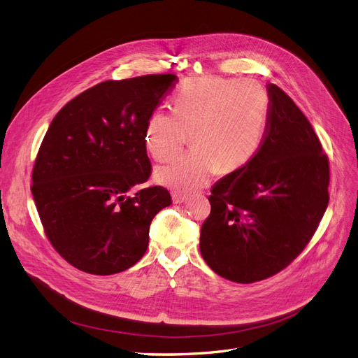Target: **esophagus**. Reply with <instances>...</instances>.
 Instances as JSON below:
<instances>
[{"label": "esophagus", "mask_w": 358, "mask_h": 358, "mask_svg": "<svg viewBox=\"0 0 358 358\" xmlns=\"http://www.w3.org/2000/svg\"><path fill=\"white\" fill-rule=\"evenodd\" d=\"M172 199H173L175 203H183V202L187 201V195L179 194V192H173V194H172Z\"/></svg>", "instance_id": "34e87169"}]
</instances>
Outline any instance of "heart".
<instances>
[{"label": "heart", "mask_w": 358, "mask_h": 358, "mask_svg": "<svg viewBox=\"0 0 358 358\" xmlns=\"http://www.w3.org/2000/svg\"><path fill=\"white\" fill-rule=\"evenodd\" d=\"M268 115V96L250 79L217 76L189 80L175 96L173 111L156 110L145 121L149 155L171 160L191 134L194 150L156 171V180L179 192L202 187L218 169L236 171L259 150Z\"/></svg>", "instance_id": "b5f03b06"}]
</instances>
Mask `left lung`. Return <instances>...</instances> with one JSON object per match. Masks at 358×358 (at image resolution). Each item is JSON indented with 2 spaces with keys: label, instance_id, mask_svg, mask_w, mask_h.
<instances>
[{
  "label": "left lung",
  "instance_id": "left-lung-1",
  "mask_svg": "<svg viewBox=\"0 0 358 358\" xmlns=\"http://www.w3.org/2000/svg\"><path fill=\"white\" fill-rule=\"evenodd\" d=\"M267 94L259 150L214 185L201 229L206 264L237 283L287 267L313 237L329 201V162L310 122L275 83H267Z\"/></svg>",
  "mask_w": 358,
  "mask_h": 358
}]
</instances>
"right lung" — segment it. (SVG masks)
Wrapping results in <instances>:
<instances>
[{
	"instance_id": "add662e5",
	"label": "right lung",
	"mask_w": 358,
	"mask_h": 358,
	"mask_svg": "<svg viewBox=\"0 0 358 358\" xmlns=\"http://www.w3.org/2000/svg\"><path fill=\"white\" fill-rule=\"evenodd\" d=\"M173 73L105 80L69 101L49 125L31 175L46 237L73 267L107 276L136 264L155 215L172 203L152 173L144 127Z\"/></svg>"
}]
</instances>
